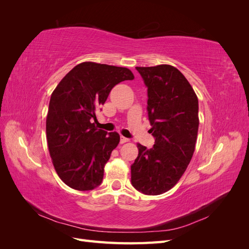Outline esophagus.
Here are the masks:
<instances>
[{"mask_svg":"<svg viewBox=\"0 0 249 249\" xmlns=\"http://www.w3.org/2000/svg\"><path fill=\"white\" fill-rule=\"evenodd\" d=\"M129 141V138H125V137H120V143H122V144H124V143H125V142H127Z\"/></svg>","mask_w":249,"mask_h":249,"instance_id":"esophagus-1","label":"esophagus"}]
</instances>
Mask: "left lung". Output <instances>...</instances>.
Segmentation results:
<instances>
[{"mask_svg":"<svg viewBox=\"0 0 249 249\" xmlns=\"http://www.w3.org/2000/svg\"><path fill=\"white\" fill-rule=\"evenodd\" d=\"M147 87V114L152 148L137 144L131 183L146 195L170 190L184 175L195 149L198 132V100L192 86L176 67L161 64L136 67Z\"/></svg>","mask_w":249,"mask_h":249,"instance_id":"obj_1","label":"left lung"}]
</instances>
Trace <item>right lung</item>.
Returning a JSON list of instances; mask_svg holds the SVG:
<instances>
[{
  "mask_svg": "<svg viewBox=\"0 0 249 249\" xmlns=\"http://www.w3.org/2000/svg\"><path fill=\"white\" fill-rule=\"evenodd\" d=\"M133 79L125 67L83 62L53 91L47 116L50 156L59 178L72 189L88 191L102 184L104 167L120 137L96 129L91 120L111 89Z\"/></svg>",
  "mask_w": 249,
  "mask_h": 249,
  "instance_id": "1",
  "label": "right lung"
}]
</instances>
